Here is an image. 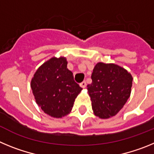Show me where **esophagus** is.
I'll return each instance as SVG.
<instances>
[{"label": "esophagus", "mask_w": 154, "mask_h": 154, "mask_svg": "<svg viewBox=\"0 0 154 154\" xmlns=\"http://www.w3.org/2000/svg\"><path fill=\"white\" fill-rule=\"evenodd\" d=\"M80 86L82 87V88H85V86H86V82H85V81H83L82 82H81V83L79 84Z\"/></svg>", "instance_id": "1"}]
</instances>
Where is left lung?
Returning <instances> with one entry per match:
<instances>
[{
	"instance_id": "8db88e82",
	"label": "left lung",
	"mask_w": 154,
	"mask_h": 154,
	"mask_svg": "<svg viewBox=\"0 0 154 154\" xmlns=\"http://www.w3.org/2000/svg\"><path fill=\"white\" fill-rule=\"evenodd\" d=\"M91 78L87 89L95 116L109 119L116 115L130 96L131 74L116 64L98 62Z\"/></svg>"
}]
</instances>
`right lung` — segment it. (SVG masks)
Returning a JSON list of instances; mask_svg holds the SVG:
<instances>
[{"instance_id": "add662e5", "label": "right lung", "mask_w": 154, "mask_h": 154, "mask_svg": "<svg viewBox=\"0 0 154 154\" xmlns=\"http://www.w3.org/2000/svg\"><path fill=\"white\" fill-rule=\"evenodd\" d=\"M65 57H52L37 69L31 81L36 103L45 113L62 118L70 113L82 88L67 69Z\"/></svg>"}]
</instances>
